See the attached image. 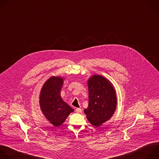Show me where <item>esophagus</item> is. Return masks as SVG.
Instances as JSON below:
<instances>
[{"instance_id": "esophagus-1", "label": "esophagus", "mask_w": 159, "mask_h": 159, "mask_svg": "<svg viewBox=\"0 0 159 159\" xmlns=\"http://www.w3.org/2000/svg\"><path fill=\"white\" fill-rule=\"evenodd\" d=\"M75 111H76V112H77V113H81V112H82V109H81L80 108H77V109H75Z\"/></svg>"}]
</instances>
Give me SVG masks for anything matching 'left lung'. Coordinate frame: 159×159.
Wrapping results in <instances>:
<instances>
[{
  "label": "left lung",
  "instance_id": "obj_1",
  "mask_svg": "<svg viewBox=\"0 0 159 159\" xmlns=\"http://www.w3.org/2000/svg\"><path fill=\"white\" fill-rule=\"evenodd\" d=\"M89 105L84 113L89 122L99 127L110 120L117 105L116 91L112 82L101 75H92L87 80Z\"/></svg>",
  "mask_w": 159,
  "mask_h": 159
}]
</instances>
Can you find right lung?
<instances>
[{
  "label": "right lung",
  "instance_id": "1",
  "mask_svg": "<svg viewBox=\"0 0 159 159\" xmlns=\"http://www.w3.org/2000/svg\"><path fill=\"white\" fill-rule=\"evenodd\" d=\"M64 80V77L60 76L50 77L42 85L39 94L40 110L47 120L56 127L61 125L74 111L61 95Z\"/></svg>",
  "mask_w": 159,
  "mask_h": 159
}]
</instances>
